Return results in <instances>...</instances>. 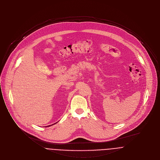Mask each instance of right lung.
I'll return each instance as SVG.
<instances>
[{
  "label": "right lung",
  "mask_w": 160,
  "mask_h": 160,
  "mask_svg": "<svg viewBox=\"0 0 160 160\" xmlns=\"http://www.w3.org/2000/svg\"><path fill=\"white\" fill-rule=\"evenodd\" d=\"M54 124H55V123H54ZM49 126H50V125H49Z\"/></svg>",
  "instance_id": "add662e5"
}]
</instances>
